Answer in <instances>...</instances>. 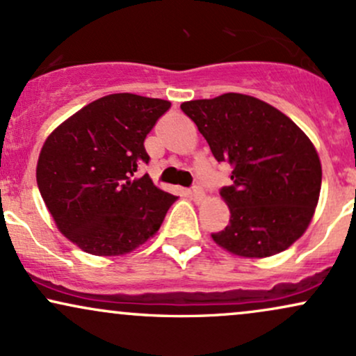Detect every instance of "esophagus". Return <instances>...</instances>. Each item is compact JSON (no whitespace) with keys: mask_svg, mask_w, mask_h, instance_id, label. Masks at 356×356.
Wrapping results in <instances>:
<instances>
[{"mask_svg":"<svg viewBox=\"0 0 356 356\" xmlns=\"http://www.w3.org/2000/svg\"><path fill=\"white\" fill-rule=\"evenodd\" d=\"M189 194H191V197L194 199L195 202H202V201H204V197H206V194H204L202 187H199V186H194V187H192V191L189 192Z\"/></svg>","mask_w":356,"mask_h":356,"instance_id":"esophagus-1","label":"esophagus"}]
</instances>
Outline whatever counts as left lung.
Returning <instances> with one entry per match:
<instances>
[{"label":"left lung","mask_w":356,"mask_h":356,"mask_svg":"<svg viewBox=\"0 0 356 356\" xmlns=\"http://www.w3.org/2000/svg\"><path fill=\"white\" fill-rule=\"evenodd\" d=\"M181 108L216 161L232 165V186L220 191L229 224L212 234L214 243L251 259L296 243L321 189V162L308 136L273 105L243 93L184 102Z\"/></svg>","instance_id":"1"}]
</instances>
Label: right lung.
Here are the masks:
<instances>
[{
    "label": "right lung",
    "mask_w": 356,
    "mask_h": 356,
    "mask_svg": "<svg viewBox=\"0 0 356 356\" xmlns=\"http://www.w3.org/2000/svg\"><path fill=\"white\" fill-rule=\"evenodd\" d=\"M169 100L112 93L85 105L47 137L36 182L61 234L93 256H122L161 229L175 195L149 175L144 140Z\"/></svg>",
    "instance_id": "obj_1"
}]
</instances>
